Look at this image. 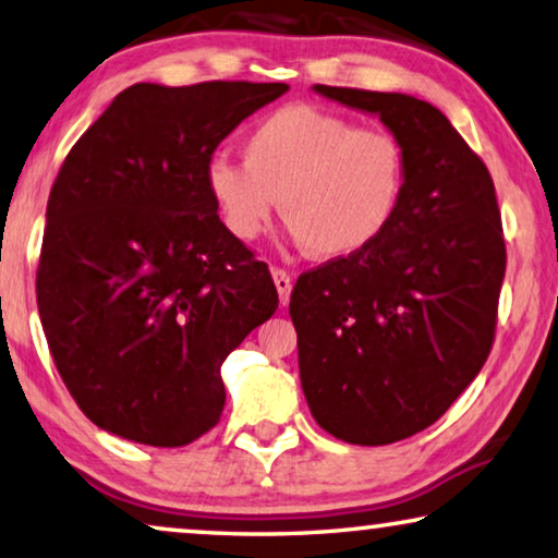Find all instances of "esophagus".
Instances as JSON below:
<instances>
[{
    "label": "esophagus",
    "instance_id": "esophagus-1",
    "mask_svg": "<svg viewBox=\"0 0 558 558\" xmlns=\"http://www.w3.org/2000/svg\"><path fill=\"white\" fill-rule=\"evenodd\" d=\"M271 279H274V287H277V292H279L281 306H287L289 304V294H292V277H289L284 269H277V266H274Z\"/></svg>",
    "mask_w": 558,
    "mask_h": 558
}]
</instances>
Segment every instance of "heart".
<instances>
[{
    "instance_id": "b5f03b06",
    "label": "heart",
    "mask_w": 558,
    "mask_h": 558,
    "mask_svg": "<svg viewBox=\"0 0 558 558\" xmlns=\"http://www.w3.org/2000/svg\"><path fill=\"white\" fill-rule=\"evenodd\" d=\"M244 163L214 156L206 191L226 231L262 233L277 208L287 236L317 259H347L375 246L408 189V153L385 128H360L337 112L292 102L246 133Z\"/></svg>"
}]
</instances>
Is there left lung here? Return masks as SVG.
<instances>
[{"mask_svg":"<svg viewBox=\"0 0 558 558\" xmlns=\"http://www.w3.org/2000/svg\"><path fill=\"white\" fill-rule=\"evenodd\" d=\"M312 90L377 116L408 153L405 198L385 236L306 271L289 302L314 420L352 446H387L433 425L488 357L506 274L496 189L430 102Z\"/></svg>","mask_w":558,"mask_h":558,"instance_id":"left-lung-1","label":"left lung"}]
</instances>
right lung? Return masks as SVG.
Listing matches in <instances>:
<instances>
[{"label":"right lung","instance_id":"1","mask_svg":"<svg viewBox=\"0 0 558 558\" xmlns=\"http://www.w3.org/2000/svg\"><path fill=\"white\" fill-rule=\"evenodd\" d=\"M284 83H135L64 158L47 201L37 306L80 410L118 438L189 446L219 423L221 365L279 306L204 168Z\"/></svg>","mask_w":558,"mask_h":558}]
</instances>
